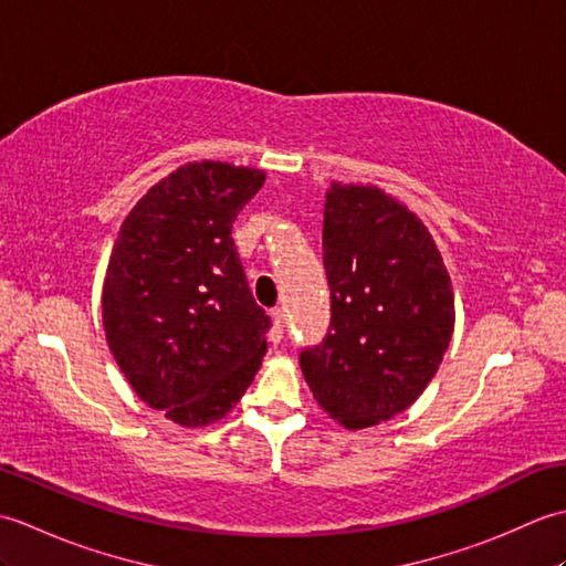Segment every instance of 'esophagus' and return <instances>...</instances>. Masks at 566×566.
<instances>
[{"instance_id": "esophagus-1", "label": "esophagus", "mask_w": 566, "mask_h": 566, "mask_svg": "<svg viewBox=\"0 0 566 566\" xmlns=\"http://www.w3.org/2000/svg\"><path fill=\"white\" fill-rule=\"evenodd\" d=\"M284 333V311L282 308H272V331H270V340L276 345L282 340Z\"/></svg>"}]
</instances>
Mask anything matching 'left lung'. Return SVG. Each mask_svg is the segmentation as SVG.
I'll return each mask as SVG.
<instances>
[{"label":"left lung","instance_id":"left-lung-1","mask_svg":"<svg viewBox=\"0 0 566 566\" xmlns=\"http://www.w3.org/2000/svg\"><path fill=\"white\" fill-rule=\"evenodd\" d=\"M331 326L298 355L345 428L401 413L436 375L454 326L450 274L428 228L375 187L333 185L323 209Z\"/></svg>","mask_w":566,"mask_h":566}]
</instances>
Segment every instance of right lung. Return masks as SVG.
Wrapping results in <instances>:
<instances>
[{"label":"right lung","mask_w":566,"mask_h":566,"mask_svg":"<svg viewBox=\"0 0 566 566\" xmlns=\"http://www.w3.org/2000/svg\"><path fill=\"white\" fill-rule=\"evenodd\" d=\"M262 185L250 167L185 165L136 203L114 243L106 343L140 399L179 426L223 418L268 353L272 321L231 233Z\"/></svg>","instance_id":"1"}]
</instances>
